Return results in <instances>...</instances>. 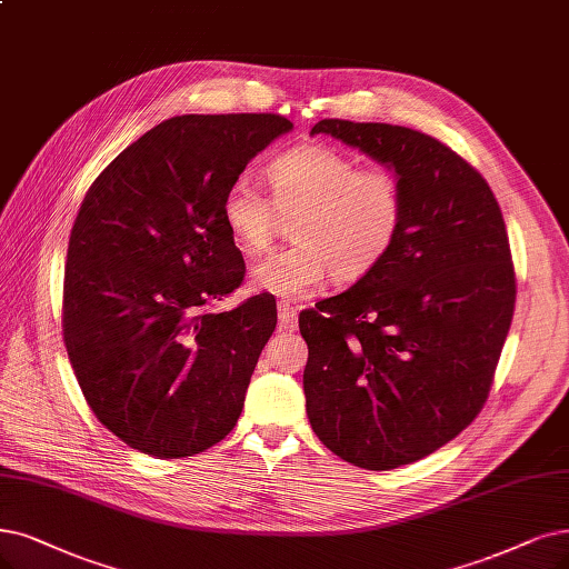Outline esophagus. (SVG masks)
I'll return each mask as SVG.
<instances>
[{
  "label": "esophagus",
  "instance_id": "obj_1",
  "mask_svg": "<svg viewBox=\"0 0 569 569\" xmlns=\"http://www.w3.org/2000/svg\"><path fill=\"white\" fill-rule=\"evenodd\" d=\"M279 328L288 330V332H292V330L298 328V309L292 307L290 302H286V300L279 302Z\"/></svg>",
  "mask_w": 569,
  "mask_h": 569
}]
</instances>
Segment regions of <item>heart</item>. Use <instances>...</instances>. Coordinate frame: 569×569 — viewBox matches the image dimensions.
<instances>
[{"instance_id":"b5f03b06","label":"heart","mask_w":569,"mask_h":569,"mask_svg":"<svg viewBox=\"0 0 569 569\" xmlns=\"http://www.w3.org/2000/svg\"><path fill=\"white\" fill-rule=\"evenodd\" d=\"M271 199L248 180L227 187L220 216L243 252L264 250L279 213L292 216L290 246L252 264L250 286L279 298H302L330 273L363 279L398 241L406 218L403 184L387 168H361L328 144H302L267 166Z\"/></svg>"}]
</instances>
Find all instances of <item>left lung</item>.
I'll use <instances>...</instances> for the list:
<instances>
[{
  "instance_id": "1",
  "label": "left lung",
  "mask_w": 569,
  "mask_h": 569,
  "mask_svg": "<svg viewBox=\"0 0 569 569\" xmlns=\"http://www.w3.org/2000/svg\"><path fill=\"white\" fill-rule=\"evenodd\" d=\"M317 133L389 168L406 194L389 256L300 313L313 433L349 465L389 471L446 446L486 403L516 305L507 224L476 168L427 133L345 119Z\"/></svg>"
}]
</instances>
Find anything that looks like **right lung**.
<instances>
[{
	"instance_id": "right-lung-1",
	"label": "right lung",
	"mask_w": 569,
	"mask_h": 569,
	"mask_svg": "<svg viewBox=\"0 0 569 569\" xmlns=\"http://www.w3.org/2000/svg\"><path fill=\"white\" fill-rule=\"evenodd\" d=\"M292 131L279 114H182L131 142L77 213L62 338L100 422L157 459L192 457L234 429L277 328L267 292L208 313L243 281L220 203L248 161Z\"/></svg>"
}]
</instances>
